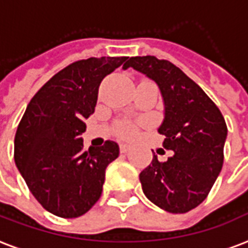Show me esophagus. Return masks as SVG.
Returning a JSON list of instances; mask_svg holds the SVG:
<instances>
[{
  "label": "esophagus",
  "mask_w": 248,
  "mask_h": 248,
  "mask_svg": "<svg viewBox=\"0 0 248 248\" xmlns=\"http://www.w3.org/2000/svg\"><path fill=\"white\" fill-rule=\"evenodd\" d=\"M132 147L130 144H124V143H122V144L120 145V149H121V152H122V154H127L128 151H130V149H131Z\"/></svg>",
  "instance_id": "obj_1"
}]
</instances>
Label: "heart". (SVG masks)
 <instances>
[{"mask_svg": "<svg viewBox=\"0 0 248 248\" xmlns=\"http://www.w3.org/2000/svg\"><path fill=\"white\" fill-rule=\"evenodd\" d=\"M118 131H120L121 137L131 138L135 135V132H137V127H135V124H131V122L124 121V122H121V124H118Z\"/></svg>", "mask_w": 248, "mask_h": 248, "instance_id": "heart-1", "label": "heart"}]
</instances>
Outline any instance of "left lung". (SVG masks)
Listing matches in <instances>:
<instances>
[{
	"label": "left lung",
	"instance_id": "left-lung-1",
	"mask_svg": "<svg viewBox=\"0 0 248 248\" xmlns=\"http://www.w3.org/2000/svg\"><path fill=\"white\" fill-rule=\"evenodd\" d=\"M134 67L154 79L161 91L165 118L158 132L162 147L173 151L164 162L154 155L140 174L144 195L170 213H186L202 204L224 164L228 127L208 94L174 63L154 56L131 57Z\"/></svg>",
	"mask_w": 248,
	"mask_h": 248
}]
</instances>
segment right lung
<instances>
[{"label":"right lung","mask_w":248,"mask_h":248,"mask_svg":"<svg viewBox=\"0 0 248 248\" xmlns=\"http://www.w3.org/2000/svg\"><path fill=\"white\" fill-rule=\"evenodd\" d=\"M128 57H91L53 75L28 103L14 139L15 165L44 209L63 218L88 212L100 199L116 141L84 149V118L94 111L100 83ZM126 65V63H124Z\"/></svg>","instance_id":"1"}]
</instances>
